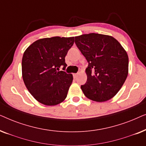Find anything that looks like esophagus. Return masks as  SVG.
Masks as SVG:
<instances>
[{
  "mask_svg": "<svg viewBox=\"0 0 146 146\" xmlns=\"http://www.w3.org/2000/svg\"><path fill=\"white\" fill-rule=\"evenodd\" d=\"M77 75H78V73L73 74V76H74V78H76L77 77Z\"/></svg>",
  "mask_w": 146,
  "mask_h": 146,
  "instance_id": "34e87169",
  "label": "esophagus"
}]
</instances>
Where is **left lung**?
Returning <instances> with one entry per match:
<instances>
[{
	"mask_svg": "<svg viewBox=\"0 0 146 146\" xmlns=\"http://www.w3.org/2000/svg\"><path fill=\"white\" fill-rule=\"evenodd\" d=\"M75 43L86 58L87 81L81 86L88 98L105 102L113 98L128 74V56L118 41L108 35L90 33L75 37Z\"/></svg>",
	"mask_w": 146,
	"mask_h": 146,
	"instance_id": "left-lung-1",
	"label": "left lung"
}]
</instances>
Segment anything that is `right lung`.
<instances>
[{
  "instance_id": "add662e5",
  "label": "right lung",
  "mask_w": 146,
  "mask_h": 146,
  "mask_svg": "<svg viewBox=\"0 0 146 146\" xmlns=\"http://www.w3.org/2000/svg\"><path fill=\"white\" fill-rule=\"evenodd\" d=\"M74 37L39 39L28 47L22 60L23 78L33 97L42 104L55 106L64 100L73 76L64 71L65 57ZM63 68V71L59 68Z\"/></svg>"
}]
</instances>
